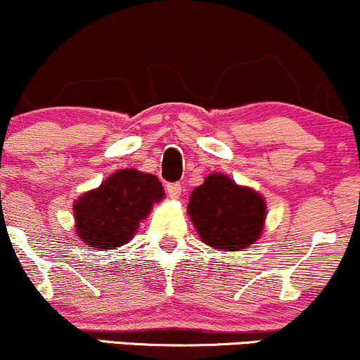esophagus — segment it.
<instances>
[{"label": "esophagus", "instance_id": "obj_1", "mask_svg": "<svg viewBox=\"0 0 360 360\" xmlns=\"http://www.w3.org/2000/svg\"><path fill=\"white\" fill-rule=\"evenodd\" d=\"M167 194L172 198V200H177L181 196V184L179 183H171L166 186Z\"/></svg>", "mask_w": 360, "mask_h": 360}]
</instances>
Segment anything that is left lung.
I'll use <instances>...</instances> for the list:
<instances>
[{
  "label": "left lung",
  "mask_w": 360,
  "mask_h": 360,
  "mask_svg": "<svg viewBox=\"0 0 360 360\" xmlns=\"http://www.w3.org/2000/svg\"><path fill=\"white\" fill-rule=\"evenodd\" d=\"M188 214L201 240L213 249L240 250L262 235L266 201L257 191L214 172L189 196Z\"/></svg>",
  "instance_id": "obj_1"
}]
</instances>
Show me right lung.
Listing matches in <instances>:
<instances>
[{"instance_id": "obj_1", "label": "right lung", "mask_w": 360, "mask_h": 360, "mask_svg": "<svg viewBox=\"0 0 360 360\" xmlns=\"http://www.w3.org/2000/svg\"><path fill=\"white\" fill-rule=\"evenodd\" d=\"M164 200L162 183L137 169H122L74 203L76 232L94 249L125 245L154 203Z\"/></svg>"}]
</instances>
